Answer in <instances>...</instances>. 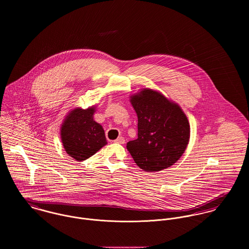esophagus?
<instances>
[{"label":"esophagus","instance_id":"1","mask_svg":"<svg viewBox=\"0 0 249 249\" xmlns=\"http://www.w3.org/2000/svg\"><path fill=\"white\" fill-rule=\"evenodd\" d=\"M114 142L123 144V143H124V142H125V140H124V137H122V136H121V137H119L118 139H116Z\"/></svg>","mask_w":249,"mask_h":249}]
</instances>
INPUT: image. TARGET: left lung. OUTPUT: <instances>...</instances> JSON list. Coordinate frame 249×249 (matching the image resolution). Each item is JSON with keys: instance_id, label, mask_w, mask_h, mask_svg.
<instances>
[{"instance_id": "left-lung-1", "label": "left lung", "mask_w": 249, "mask_h": 249, "mask_svg": "<svg viewBox=\"0 0 249 249\" xmlns=\"http://www.w3.org/2000/svg\"><path fill=\"white\" fill-rule=\"evenodd\" d=\"M138 117V138L126 143L134 162L144 172L173 166L190 140L189 121L178 104L152 89L130 97Z\"/></svg>"}]
</instances>
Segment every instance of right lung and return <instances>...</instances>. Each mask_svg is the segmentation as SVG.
Returning a JSON list of instances; mask_svg holds the SVG:
<instances>
[{"label":"right lung","mask_w":249,"mask_h":249,"mask_svg":"<svg viewBox=\"0 0 249 249\" xmlns=\"http://www.w3.org/2000/svg\"><path fill=\"white\" fill-rule=\"evenodd\" d=\"M96 107H76L65 117L60 129L65 151L76 161H84L107 144L103 126L94 121Z\"/></svg>","instance_id":"add662e5"}]
</instances>
